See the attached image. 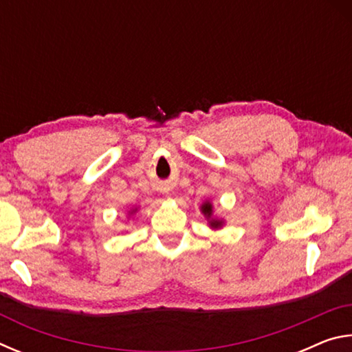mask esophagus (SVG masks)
<instances>
[{"label": "esophagus", "mask_w": 352, "mask_h": 352, "mask_svg": "<svg viewBox=\"0 0 352 352\" xmlns=\"http://www.w3.org/2000/svg\"><path fill=\"white\" fill-rule=\"evenodd\" d=\"M162 194L168 195V194H169V189H168V188H162Z\"/></svg>", "instance_id": "1"}]
</instances>
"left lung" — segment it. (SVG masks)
I'll use <instances>...</instances> for the list:
<instances>
[{
  "instance_id": "left-lung-1",
  "label": "left lung",
  "mask_w": 352,
  "mask_h": 352,
  "mask_svg": "<svg viewBox=\"0 0 352 352\" xmlns=\"http://www.w3.org/2000/svg\"><path fill=\"white\" fill-rule=\"evenodd\" d=\"M200 211H201V214H204V216H205L206 222H208V226H210L211 230H220V228H223L225 220L217 217V216H214V206H212V204H211L210 200H205L204 204H201Z\"/></svg>"
}]
</instances>
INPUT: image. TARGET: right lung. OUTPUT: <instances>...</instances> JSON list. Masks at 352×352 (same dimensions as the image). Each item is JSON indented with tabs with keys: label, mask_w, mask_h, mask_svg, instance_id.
<instances>
[{
	"label": "right lung",
	"mask_w": 352,
	"mask_h": 352,
	"mask_svg": "<svg viewBox=\"0 0 352 352\" xmlns=\"http://www.w3.org/2000/svg\"><path fill=\"white\" fill-rule=\"evenodd\" d=\"M136 212H138V208H132V210H130V211L127 212V216H129L127 219H130V217H133Z\"/></svg>",
	"instance_id": "1"
}]
</instances>
